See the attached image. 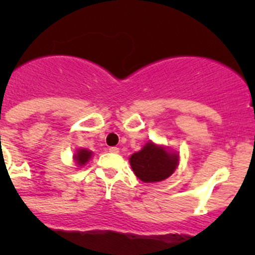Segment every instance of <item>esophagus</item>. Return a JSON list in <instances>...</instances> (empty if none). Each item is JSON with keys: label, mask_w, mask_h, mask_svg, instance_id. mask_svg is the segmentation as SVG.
I'll return each mask as SVG.
<instances>
[{"label": "esophagus", "mask_w": 255, "mask_h": 255, "mask_svg": "<svg viewBox=\"0 0 255 255\" xmlns=\"http://www.w3.org/2000/svg\"><path fill=\"white\" fill-rule=\"evenodd\" d=\"M109 150H110V153H115V154H117L118 151H120V148H117V146H111V148H110Z\"/></svg>", "instance_id": "obj_1"}]
</instances>
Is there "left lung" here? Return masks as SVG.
<instances>
[{
    "label": "left lung",
    "instance_id": "8db88e82",
    "mask_svg": "<svg viewBox=\"0 0 255 255\" xmlns=\"http://www.w3.org/2000/svg\"><path fill=\"white\" fill-rule=\"evenodd\" d=\"M129 164L135 176L143 182L163 181L176 170L179 154L149 140L139 151L130 155Z\"/></svg>",
    "mask_w": 255,
    "mask_h": 255
}]
</instances>
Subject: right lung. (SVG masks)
Here are the masks:
<instances>
[{"label": "right lung", "instance_id": "1", "mask_svg": "<svg viewBox=\"0 0 255 255\" xmlns=\"http://www.w3.org/2000/svg\"><path fill=\"white\" fill-rule=\"evenodd\" d=\"M92 156V151L87 150V149H79L78 151L74 155V160L76 161L78 166H84L87 161L91 159Z\"/></svg>", "mask_w": 255, "mask_h": 255}]
</instances>
